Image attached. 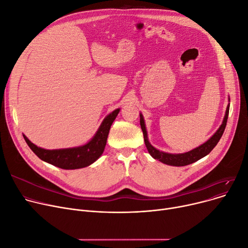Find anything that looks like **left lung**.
Returning <instances> with one entry per match:
<instances>
[{
	"instance_id": "obj_1",
	"label": "left lung",
	"mask_w": 248,
	"mask_h": 248,
	"mask_svg": "<svg viewBox=\"0 0 248 248\" xmlns=\"http://www.w3.org/2000/svg\"><path fill=\"white\" fill-rule=\"evenodd\" d=\"M228 113H229V104H228V107L226 108V112H225V116H224L222 124L220 125V127L218 128V131L212 136V138H210L200 147L194 149L190 152L184 153V154H168V153L160 152L159 150L155 149L148 140V135H147V131H146L144 117H142L141 114H140V124L142 134H144V140H145L146 147H147V149H148L149 153L151 154L152 157L155 160H159L160 162H162L164 164L170 165V166L181 167V166L190 165L194 162L200 160L201 158L205 157L206 155L209 154L215 148V146L218 144L219 140L221 139V137H222V135L225 131V126H226V124H227V119H228Z\"/></svg>"
}]
</instances>
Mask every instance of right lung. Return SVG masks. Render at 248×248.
I'll return each instance as SVG.
<instances>
[{
	"label": "right lung",
	"instance_id": "1",
	"mask_svg": "<svg viewBox=\"0 0 248 248\" xmlns=\"http://www.w3.org/2000/svg\"><path fill=\"white\" fill-rule=\"evenodd\" d=\"M119 112L120 109L117 108L109 113L102 122L93 139L82 147L62 150H45L38 148L27 139V137H25L24 135L23 137L30 149L42 161L64 169V170L84 168L95 162L103 153L107 145L110 126Z\"/></svg>",
	"mask_w": 248,
	"mask_h": 248
}]
</instances>
